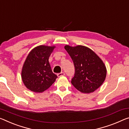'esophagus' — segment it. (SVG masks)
<instances>
[{"instance_id":"1","label":"esophagus","mask_w":129,"mask_h":129,"mask_svg":"<svg viewBox=\"0 0 129 129\" xmlns=\"http://www.w3.org/2000/svg\"><path fill=\"white\" fill-rule=\"evenodd\" d=\"M64 75H65L64 72H61V73H59L57 74V76L61 77V76H64Z\"/></svg>"}]
</instances>
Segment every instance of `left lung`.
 Returning a JSON list of instances; mask_svg holds the SVG:
<instances>
[{"mask_svg":"<svg viewBox=\"0 0 129 129\" xmlns=\"http://www.w3.org/2000/svg\"><path fill=\"white\" fill-rule=\"evenodd\" d=\"M74 64L75 72L71 83L81 92L89 93L101 86L107 70L105 64L93 51L86 46L65 45Z\"/></svg>","mask_w":129,"mask_h":129,"instance_id":"obj_1","label":"left lung"}]
</instances>
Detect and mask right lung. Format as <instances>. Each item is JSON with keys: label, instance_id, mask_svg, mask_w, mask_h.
Here are the masks:
<instances>
[{"label": "right lung", "instance_id": "right-lung-1", "mask_svg": "<svg viewBox=\"0 0 129 129\" xmlns=\"http://www.w3.org/2000/svg\"><path fill=\"white\" fill-rule=\"evenodd\" d=\"M55 46L40 45L31 50L22 68L21 77L27 88L34 92L48 89L57 78L53 73L49 58Z\"/></svg>", "mask_w": 129, "mask_h": 129}]
</instances>
